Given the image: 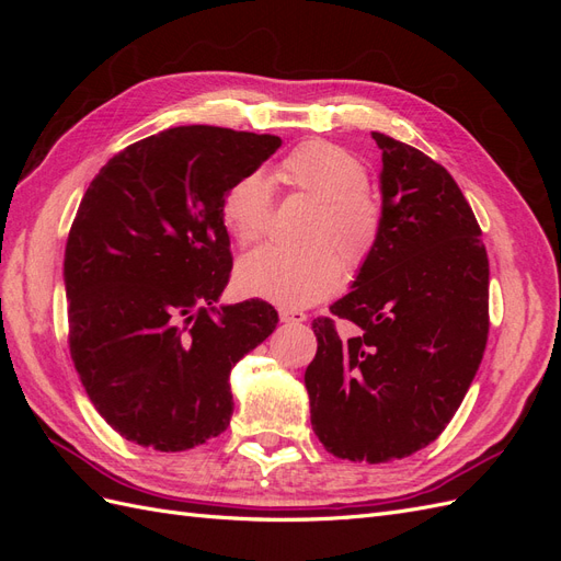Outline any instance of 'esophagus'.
Listing matches in <instances>:
<instances>
[{
  "mask_svg": "<svg viewBox=\"0 0 561 561\" xmlns=\"http://www.w3.org/2000/svg\"><path fill=\"white\" fill-rule=\"evenodd\" d=\"M280 320L290 322V325H299V322L307 320V313L297 309H280Z\"/></svg>",
  "mask_w": 561,
  "mask_h": 561,
  "instance_id": "obj_1",
  "label": "esophagus"
}]
</instances>
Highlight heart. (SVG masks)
<instances>
[{"mask_svg": "<svg viewBox=\"0 0 561 561\" xmlns=\"http://www.w3.org/2000/svg\"><path fill=\"white\" fill-rule=\"evenodd\" d=\"M293 190L318 201L301 248L264 245L236 264V287L245 297L301 309L330 297L346 268H358L379 239V203L367 190L363 161L328 140L295 147L278 168ZM222 225L239 245H252L271 222V186L262 173L236 180L222 198Z\"/></svg>", "mask_w": 561, "mask_h": 561, "instance_id": "obj_1", "label": "heart"}]
</instances>
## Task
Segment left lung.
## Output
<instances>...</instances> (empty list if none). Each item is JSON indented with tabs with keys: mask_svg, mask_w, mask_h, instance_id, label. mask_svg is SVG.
<instances>
[{
	"mask_svg": "<svg viewBox=\"0 0 561 561\" xmlns=\"http://www.w3.org/2000/svg\"><path fill=\"white\" fill-rule=\"evenodd\" d=\"M381 149V229L351 293L313 320L304 383L330 454L386 463L445 431L478 375L489 334V260L466 196L423 151L371 133Z\"/></svg>",
	"mask_w": 561,
	"mask_h": 561,
	"instance_id": "left-lung-1",
	"label": "left lung"
}]
</instances>
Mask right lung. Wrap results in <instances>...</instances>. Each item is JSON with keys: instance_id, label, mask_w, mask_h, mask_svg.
Returning a JSON list of instances; mask_svg holds the SVG:
<instances>
[{"instance_id": "right-lung-1", "label": "right lung", "mask_w": 561, "mask_h": 561, "mask_svg": "<svg viewBox=\"0 0 561 561\" xmlns=\"http://www.w3.org/2000/svg\"><path fill=\"white\" fill-rule=\"evenodd\" d=\"M278 135L178 126L128 145L89 184L65 245L70 353L110 426L184 451L225 433L233 365L276 330L262 299L219 304L231 274L222 198Z\"/></svg>"}]
</instances>
